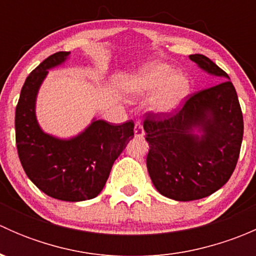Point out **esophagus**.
Returning a JSON list of instances; mask_svg holds the SVG:
<instances>
[{
	"instance_id": "esophagus-1",
	"label": "esophagus",
	"mask_w": 256,
	"mask_h": 256,
	"mask_svg": "<svg viewBox=\"0 0 256 256\" xmlns=\"http://www.w3.org/2000/svg\"><path fill=\"white\" fill-rule=\"evenodd\" d=\"M134 131H135V136L138 138H144V130L142 128V124L140 121H136L135 122V128H134Z\"/></svg>"
}]
</instances>
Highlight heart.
<instances>
[{"instance_id":"heart-1","label":"heart","mask_w":256,"mask_h":256,"mask_svg":"<svg viewBox=\"0 0 256 256\" xmlns=\"http://www.w3.org/2000/svg\"><path fill=\"white\" fill-rule=\"evenodd\" d=\"M131 95L147 94L161 89L154 102L157 112H166L180 104L190 92V82L186 76H176L172 66L162 63H151L144 66L138 73L130 76L125 82Z\"/></svg>"}]
</instances>
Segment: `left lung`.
Wrapping results in <instances>:
<instances>
[{
	"mask_svg": "<svg viewBox=\"0 0 256 256\" xmlns=\"http://www.w3.org/2000/svg\"><path fill=\"white\" fill-rule=\"evenodd\" d=\"M190 59L223 82L190 95L178 112H147L144 121L152 183L162 196L180 202L208 197L228 182L244 132L238 95L228 74L203 54ZM196 128L200 136L194 134Z\"/></svg>",
	"mask_w": 256,
	"mask_h": 256,
	"instance_id": "8db88e82",
	"label": "left lung"
}]
</instances>
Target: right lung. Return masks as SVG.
<instances>
[{
    "instance_id": "right-lung-1",
    "label": "right lung",
    "mask_w": 256,
    "mask_h": 256,
    "mask_svg": "<svg viewBox=\"0 0 256 256\" xmlns=\"http://www.w3.org/2000/svg\"><path fill=\"white\" fill-rule=\"evenodd\" d=\"M69 54H52L27 76L16 106L14 126L18 157L28 178L49 197L80 202L102 192L114 162L134 138V122L114 125L94 120L69 140L43 132L36 118V98L48 69L60 66Z\"/></svg>"
}]
</instances>
